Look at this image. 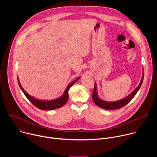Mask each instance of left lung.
I'll list each match as a JSON object with an SVG mask.
<instances>
[{"instance_id":"left-lung-1","label":"left lung","mask_w":157,"mask_h":157,"mask_svg":"<svg viewBox=\"0 0 157 157\" xmlns=\"http://www.w3.org/2000/svg\"><path fill=\"white\" fill-rule=\"evenodd\" d=\"M144 76V72L143 71L141 81H140L139 85L136 88L135 90H134L133 91H132L126 98H125L124 99H122L121 100L117 101H114V102H109V101H105L99 98L98 94L97 85H96V84H94V90H93V99L94 102L97 105H98L99 107H100L101 108H103L104 109H107V110L117 109H119L121 107H122L125 106V105H127L133 98V97L136 96V94H137V93L139 90V89L140 88L141 85H142V84L143 82Z\"/></svg>"}]
</instances>
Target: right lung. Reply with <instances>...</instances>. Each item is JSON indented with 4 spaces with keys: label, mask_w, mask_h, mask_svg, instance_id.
Listing matches in <instances>:
<instances>
[{
    "label": "right lung",
    "mask_w": 157,
    "mask_h": 157,
    "mask_svg": "<svg viewBox=\"0 0 157 157\" xmlns=\"http://www.w3.org/2000/svg\"><path fill=\"white\" fill-rule=\"evenodd\" d=\"M81 77H78L76 79L75 81H72L68 86H67L66 89H65L64 92L63 93V95L53 100H50V101H43V100H39L37 99L33 96L29 95L25 90L24 88L22 87L21 85L20 84V82L19 81V79L17 76V80H18V85L21 89V90L22 92L24 93L25 96L27 97V98L31 102L32 104H33L35 107L37 108L41 109V110H53L56 109L58 108H59L62 106H63L66 102L68 101V91L71 86H72Z\"/></svg>",
    "instance_id": "add662e5"
}]
</instances>
